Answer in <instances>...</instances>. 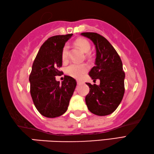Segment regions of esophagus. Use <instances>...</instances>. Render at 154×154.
Segmentation results:
<instances>
[{"label": "esophagus", "instance_id": "esophagus-1", "mask_svg": "<svg viewBox=\"0 0 154 154\" xmlns=\"http://www.w3.org/2000/svg\"><path fill=\"white\" fill-rule=\"evenodd\" d=\"M82 83V81H80V80H77V85H81Z\"/></svg>", "mask_w": 154, "mask_h": 154}]
</instances>
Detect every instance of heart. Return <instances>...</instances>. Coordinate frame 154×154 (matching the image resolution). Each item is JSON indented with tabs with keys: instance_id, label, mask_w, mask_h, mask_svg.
Masks as SVG:
<instances>
[{
	"instance_id": "b5f03b06",
	"label": "heart",
	"mask_w": 154,
	"mask_h": 154,
	"mask_svg": "<svg viewBox=\"0 0 154 154\" xmlns=\"http://www.w3.org/2000/svg\"><path fill=\"white\" fill-rule=\"evenodd\" d=\"M75 45L79 47L83 52L88 53L89 52L91 46L88 40L84 38H79L75 40ZM88 57V55L87 54ZM69 59V45H65L61 51V59L63 62H66ZM88 66L85 64H71L66 68V74L72 78L80 79L82 75L87 72Z\"/></svg>"
}]
</instances>
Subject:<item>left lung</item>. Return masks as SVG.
Returning <instances> with one entry per match:
<instances>
[{"label":"left lung","instance_id":"8db88e82","mask_svg":"<svg viewBox=\"0 0 154 154\" xmlns=\"http://www.w3.org/2000/svg\"><path fill=\"white\" fill-rule=\"evenodd\" d=\"M81 35L91 40L95 45V66L89 72L93 81L99 79L100 85L86 83L90 91L85 101L89 111L103 116L114 112L122 101L125 94V74L121 59L106 38L95 32H83Z\"/></svg>","mask_w":154,"mask_h":154}]
</instances>
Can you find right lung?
Segmentation results:
<instances>
[{
	"mask_svg": "<svg viewBox=\"0 0 154 154\" xmlns=\"http://www.w3.org/2000/svg\"><path fill=\"white\" fill-rule=\"evenodd\" d=\"M72 34L50 37L43 43L35 58L29 77L30 94L38 111L47 118H56L67 111L76 81L65 75L60 84L56 75L62 72L61 51Z\"/></svg>",
	"mask_w": 154,
	"mask_h": 154,
	"instance_id": "obj_1",
	"label": "right lung"
}]
</instances>
